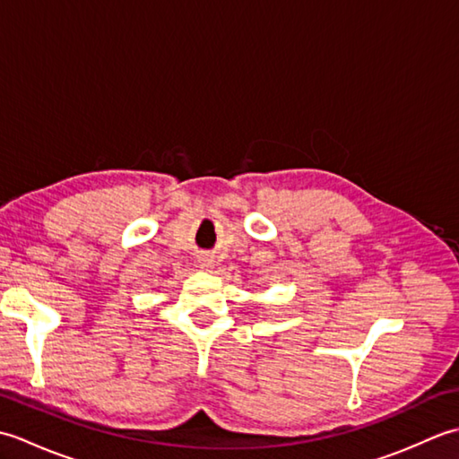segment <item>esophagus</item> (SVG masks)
<instances>
[{
	"instance_id": "1",
	"label": "esophagus",
	"mask_w": 459,
	"mask_h": 459,
	"mask_svg": "<svg viewBox=\"0 0 459 459\" xmlns=\"http://www.w3.org/2000/svg\"><path fill=\"white\" fill-rule=\"evenodd\" d=\"M211 266H212V258L203 256V258H201V268H211Z\"/></svg>"
}]
</instances>
